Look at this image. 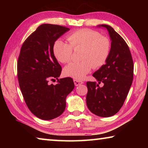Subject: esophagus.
I'll return each instance as SVG.
<instances>
[{
    "label": "esophagus",
    "mask_w": 148,
    "mask_h": 148,
    "mask_svg": "<svg viewBox=\"0 0 148 148\" xmlns=\"http://www.w3.org/2000/svg\"><path fill=\"white\" fill-rule=\"evenodd\" d=\"M74 83L75 84V86H79V85L83 84L84 82H82V81H79V80H77V79H74Z\"/></svg>",
    "instance_id": "1"
}]
</instances>
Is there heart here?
Returning a JSON list of instances; mask_svg holds the SVG:
<instances>
[{
	"instance_id": "1",
	"label": "heart",
	"mask_w": 148,
	"mask_h": 148,
	"mask_svg": "<svg viewBox=\"0 0 148 148\" xmlns=\"http://www.w3.org/2000/svg\"><path fill=\"white\" fill-rule=\"evenodd\" d=\"M69 44L61 40L55 41L52 47L54 57L61 63L71 61L73 49L82 48L81 61L71 62L63 69L64 76L79 80L95 68L106 63L108 59L111 44L108 38L101 36L99 32L89 29H80L67 36Z\"/></svg>"
}]
</instances>
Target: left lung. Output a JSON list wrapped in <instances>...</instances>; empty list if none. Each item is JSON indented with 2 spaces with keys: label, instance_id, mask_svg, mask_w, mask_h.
I'll list each match as a JSON object with an SVG mask.
<instances>
[{
  "label": "left lung",
  "instance_id": "obj_1",
  "mask_svg": "<svg viewBox=\"0 0 148 148\" xmlns=\"http://www.w3.org/2000/svg\"><path fill=\"white\" fill-rule=\"evenodd\" d=\"M111 49L106 63L93 73L97 82H87L86 103L92 114L110 117L117 114L123 105L132 83L134 63L129 47L124 39L108 25ZM103 83V86L99 84Z\"/></svg>",
  "mask_w": 148,
  "mask_h": 148
}]
</instances>
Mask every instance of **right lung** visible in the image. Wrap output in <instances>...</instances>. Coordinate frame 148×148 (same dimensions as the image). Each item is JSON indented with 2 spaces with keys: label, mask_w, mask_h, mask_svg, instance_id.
Listing matches in <instances>:
<instances>
[{
  "label": "right lung",
  "mask_w": 148,
  "mask_h": 148,
  "mask_svg": "<svg viewBox=\"0 0 148 148\" xmlns=\"http://www.w3.org/2000/svg\"><path fill=\"white\" fill-rule=\"evenodd\" d=\"M69 30L57 25H41L20 50L17 61L20 89L30 111L41 119L61 116L66 108V96L74 87L71 77L58 79L62 68L52 51L55 41ZM56 79V85L50 84Z\"/></svg>",
  "instance_id": "right-lung-1"
}]
</instances>
